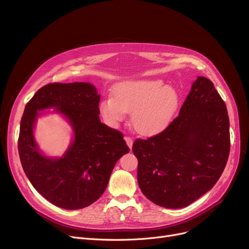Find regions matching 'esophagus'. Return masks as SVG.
I'll list each match as a JSON object with an SVG mask.
<instances>
[{
  "mask_svg": "<svg viewBox=\"0 0 249 249\" xmlns=\"http://www.w3.org/2000/svg\"><path fill=\"white\" fill-rule=\"evenodd\" d=\"M124 139H125V141H126V143H127V145L129 146V148L131 149V148H132V144H133V140H132V138L130 137V136H125V137H124Z\"/></svg>",
  "mask_w": 249,
  "mask_h": 249,
  "instance_id": "34e87169",
  "label": "esophagus"
}]
</instances>
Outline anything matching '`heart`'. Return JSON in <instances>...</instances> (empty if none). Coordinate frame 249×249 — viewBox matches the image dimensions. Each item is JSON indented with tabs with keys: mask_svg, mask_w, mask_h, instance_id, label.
<instances>
[{
	"mask_svg": "<svg viewBox=\"0 0 249 249\" xmlns=\"http://www.w3.org/2000/svg\"><path fill=\"white\" fill-rule=\"evenodd\" d=\"M113 97L103 100L99 111L110 126H117L131 112V124L135 131L143 136L158 134L171 124L178 108L180 97L162 80L127 81L118 84Z\"/></svg>",
	"mask_w": 249,
	"mask_h": 249,
	"instance_id": "obj_1",
	"label": "heart"
}]
</instances>
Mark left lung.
Wrapping results in <instances>:
<instances>
[{
    "label": "left lung",
    "instance_id": "left-lung-1",
    "mask_svg": "<svg viewBox=\"0 0 249 249\" xmlns=\"http://www.w3.org/2000/svg\"><path fill=\"white\" fill-rule=\"evenodd\" d=\"M140 190L154 204L184 208L210 191L230 151L229 118L213 83L198 76L178 116L163 131L132 146Z\"/></svg>",
    "mask_w": 249,
    "mask_h": 249
}]
</instances>
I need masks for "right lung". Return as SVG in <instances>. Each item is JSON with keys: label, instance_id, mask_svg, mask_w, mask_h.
Wrapping results in <instances>:
<instances>
[{"label": "right lung", "instance_id": "1", "mask_svg": "<svg viewBox=\"0 0 249 249\" xmlns=\"http://www.w3.org/2000/svg\"><path fill=\"white\" fill-rule=\"evenodd\" d=\"M100 95L89 83H52L39 89L22 116L18 150L22 167L41 196L59 208L77 210L96 202L106 190L113 168L129 152L123 134L100 121ZM55 107L75 133L60 159L37 150L33 136L37 110Z\"/></svg>", "mask_w": 249, "mask_h": 249}]
</instances>
